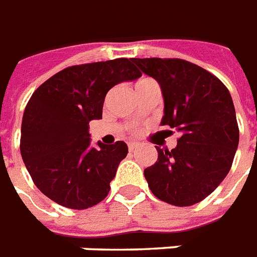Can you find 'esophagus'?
Instances as JSON below:
<instances>
[{
  "label": "esophagus",
  "instance_id": "obj_1",
  "mask_svg": "<svg viewBox=\"0 0 257 257\" xmlns=\"http://www.w3.org/2000/svg\"><path fill=\"white\" fill-rule=\"evenodd\" d=\"M137 147H140V143H139V141H129L128 143L129 151H135Z\"/></svg>",
  "mask_w": 257,
  "mask_h": 257
}]
</instances>
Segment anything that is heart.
<instances>
[{"label":"heart","mask_w":257,"mask_h":257,"mask_svg":"<svg viewBox=\"0 0 257 257\" xmlns=\"http://www.w3.org/2000/svg\"><path fill=\"white\" fill-rule=\"evenodd\" d=\"M147 81H151V80H140V81L137 82L136 85H139V84H143V82H147Z\"/></svg>","instance_id":"heart-1"}]
</instances>
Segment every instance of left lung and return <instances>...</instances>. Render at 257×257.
<instances>
[{
	"mask_svg": "<svg viewBox=\"0 0 257 257\" xmlns=\"http://www.w3.org/2000/svg\"><path fill=\"white\" fill-rule=\"evenodd\" d=\"M159 82L164 98L161 125L180 133L172 151L156 147L159 157L144 171L157 199L189 207L209 196L225 179L239 145L232 97L223 82L180 58H132Z\"/></svg>",
	"mask_w": 257,
	"mask_h": 257,
	"instance_id": "1",
	"label": "left lung"
}]
</instances>
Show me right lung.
I'll list each match as a JSON object with an SVG mask.
<instances>
[{
    "label": "right lung",
    "mask_w": 257,
    "mask_h": 257,
    "mask_svg": "<svg viewBox=\"0 0 257 257\" xmlns=\"http://www.w3.org/2000/svg\"><path fill=\"white\" fill-rule=\"evenodd\" d=\"M141 72L128 58L69 66L32 94L21 125V156L36 187L54 203L86 209L108 196L124 141L90 145L89 122L102 117L109 89Z\"/></svg>",
    "instance_id": "right-lung-1"
}]
</instances>
